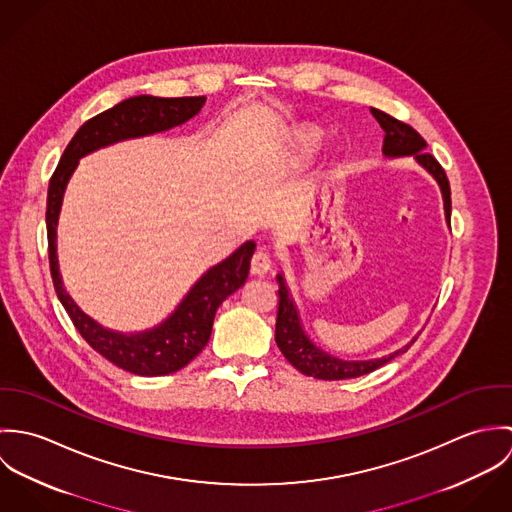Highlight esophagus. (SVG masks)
I'll return each mask as SVG.
<instances>
[{"instance_id":"obj_1","label":"esophagus","mask_w":512,"mask_h":512,"mask_svg":"<svg viewBox=\"0 0 512 512\" xmlns=\"http://www.w3.org/2000/svg\"><path fill=\"white\" fill-rule=\"evenodd\" d=\"M250 270H252V274H256V276H264V274H268L270 270H272V258H270V254L266 252V250H256L254 252V256H252V260H250Z\"/></svg>"}]
</instances>
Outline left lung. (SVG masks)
I'll use <instances>...</instances> for the list:
<instances>
[{
	"label": "left lung",
	"instance_id": "obj_1",
	"mask_svg": "<svg viewBox=\"0 0 512 512\" xmlns=\"http://www.w3.org/2000/svg\"><path fill=\"white\" fill-rule=\"evenodd\" d=\"M372 116L384 130V144H382V153L386 157H404L412 155L436 181H438L441 195H443V209H445V220L451 219V191H449V181L439 165L438 159L426 151V140L408 124L392 118L390 114L370 108ZM278 284H280V301H278V319H276V343L282 351V355L292 363L301 374L313 376L319 380H345V378H357L368 374L376 368H380L386 363H390L394 357L400 353H406L412 343L406 347L380 357V359H368V361H343L327 351L319 349L317 345L311 343V339L305 335L301 327L299 313L293 305V299L290 297V290L284 282V276L278 274Z\"/></svg>",
	"mask_w": 512,
	"mask_h": 512
}]
</instances>
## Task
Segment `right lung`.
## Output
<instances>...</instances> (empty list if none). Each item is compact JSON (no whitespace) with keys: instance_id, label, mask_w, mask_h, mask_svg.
<instances>
[{"instance_id":"right-lung-1","label":"right lung","mask_w":512,"mask_h":512,"mask_svg":"<svg viewBox=\"0 0 512 512\" xmlns=\"http://www.w3.org/2000/svg\"><path fill=\"white\" fill-rule=\"evenodd\" d=\"M205 100V96L157 98L144 94L116 104L78 128L49 181L47 238L55 292L82 339L106 361L132 374L161 376L175 372L189 365L207 347L220 303L242 288L248 278L256 244L252 240L244 242L226 260L207 270L175 311L157 327L140 333H118L88 317L63 288L57 260V222L63 195L80 157L122 140L171 130L199 114Z\"/></svg>"}]
</instances>
